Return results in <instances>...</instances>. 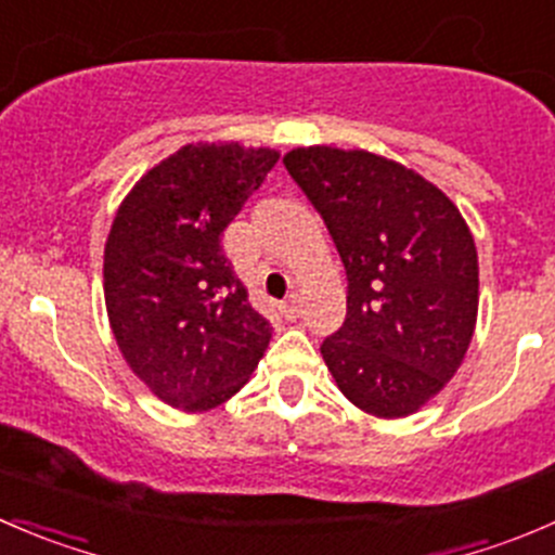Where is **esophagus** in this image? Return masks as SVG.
<instances>
[{
    "instance_id": "1",
    "label": "esophagus",
    "mask_w": 555,
    "mask_h": 555,
    "mask_svg": "<svg viewBox=\"0 0 555 555\" xmlns=\"http://www.w3.org/2000/svg\"><path fill=\"white\" fill-rule=\"evenodd\" d=\"M282 313L287 319H298L300 317V298H298V295H287V298H284Z\"/></svg>"
}]
</instances>
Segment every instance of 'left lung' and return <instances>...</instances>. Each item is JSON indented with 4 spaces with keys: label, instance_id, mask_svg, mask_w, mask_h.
Here are the masks:
<instances>
[{
    "label": "left lung",
    "instance_id": "1",
    "mask_svg": "<svg viewBox=\"0 0 555 555\" xmlns=\"http://www.w3.org/2000/svg\"><path fill=\"white\" fill-rule=\"evenodd\" d=\"M289 177L322 215L346 268L344 327L322 357L346 400L402 418L462 365L478 319V251L443 190L365 150L298 147Z\"/></svg>",
    "mask_w": 555,
    "mask_h": 555
}]
</instances>
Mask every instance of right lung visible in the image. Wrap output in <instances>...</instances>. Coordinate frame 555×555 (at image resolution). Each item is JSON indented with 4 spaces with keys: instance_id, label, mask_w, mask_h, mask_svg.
<instances>
[{
    "instance_id": "right-lung-1",
    "label": "right lung",
    "mask_w": 555,
    "mask_h": 555,
    "mask_svg": "<svg viewBox=\"0 0 555 555\" xmlns=\"http://www.w3.org/2000/svg\"><path fill=\"white\" fill-rule=\"evenodd\" d=\"M266 147L188 144L133 184L104 246L109 327L131 371L182 411L249 382L271 340L222 251V231L276 166Z\"/></svg>"
}]
</instances>
